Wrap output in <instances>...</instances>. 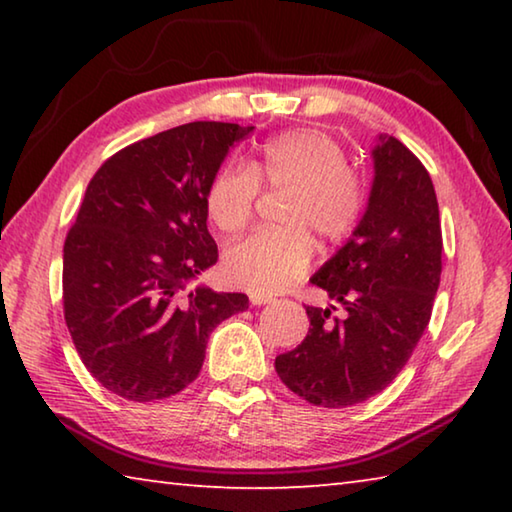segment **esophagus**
Listing matches in <instances>:
<instances>
[{
  "mask_svg": "<svg viewBox=\"0 0 512 512\" xmlns=\"http://www.w3.org/2000/svg\"><path fill=\"white\" fill-rule=\"evenodd\" d=\"M250 302H253L255 307H262V305H271L275 300L271 296H259V293H253V296H250Z\"/></svg>",
  "mask_w": 512,
  "mask_h": 512,
  "instance_id": "1",
  "label": "esophagus"
}]
</instances>
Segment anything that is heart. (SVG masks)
<instances>
[{"label":"heart","instance_id":"1","mask_svg":"<svg viewBox=\"0 0 512 512\" xmlns=\"http://www.w3.org/2000/svg\"><path fill=\"white\" fill-rule=\"evenodd\" d=\"M259 185L289 189L282 205L284 228L262 230L225 253V273L255 293H280L307 271L314 241L350 235L363 210V187L345 167L332 137L316 128H298L268 140L246 167H225L207 192V212L223 232H241L253 219Z\"/></svg>","mask_w":512,"mask_h":512}]
</instances>
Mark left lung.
<instances>
[{
	"instance_id": "obj_1",
	"label": "left lung",
	"mask_w": 512,
	"mask_h": 512,
	"mask_svg": "<svg viewBox=\"0 0 512 512\" xmlns=\"http://www.w3.org/2000/svg\"><path fill=\"white\" fill-rule=\"evenodd\" d=\"M372 164L359 225L309 280L332 305L307 307L305 341L275 359L289 391L325 409L366 402L400 375L429 325L443 271L427 169L391 135L377 137ZM336 306L344 309L341 319L331 316Z\"/></svg>"
}]
</instances>
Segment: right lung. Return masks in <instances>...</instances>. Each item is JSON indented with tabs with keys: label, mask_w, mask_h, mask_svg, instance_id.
Wrapping results in <instances>:
<instances>
[{
	"label": "right lung",
	"mask_w": 512,
	"mask_h": 512,
	"mask_svg": "<svg viewBox=\"0 0 512 512\" xmlns=\"http://www.w3.org/2000/svg\"><path fill=\"white\" fill-rule=\"evenodd\" d=\"M255 126L192 121L112 155L63 248L65 323L85 368L131 402L164 400L203 368L207 339L246 293L189 289L219 259L207 192Z\"/></svg>",
	"instance_id": "add662e5"
}]
</instances>
